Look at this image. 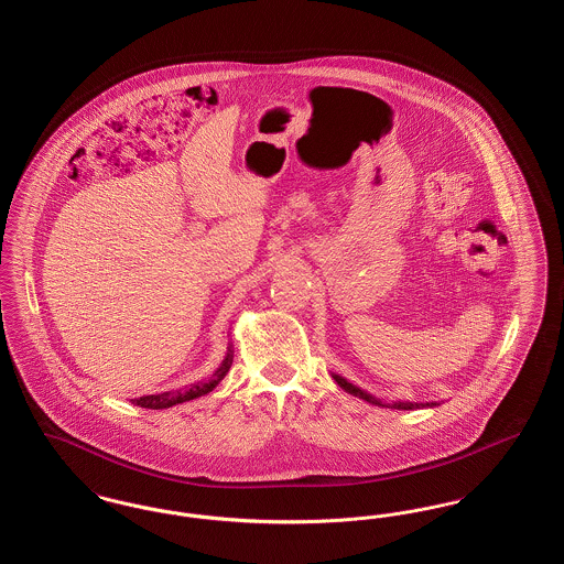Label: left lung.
Returning <instances> with one entry per match:
<instances>
[{"label":"left lung","mask_w":564,"mask_h":564,"mask_svg":"<svg viewBox=\"0 0 564 564\" xmlns=\"http://www.w3.org/2000/svg\"><path fill=\"white\" fill-rule=\"evenodd\" d=\"M332 378L336 380V384H338L340 389H345L350 395H355V398H359V400H364V402L372 403V405H378V408H391V410H421V408H435V405H440V402H410V400L384 402V400H380L378 395H372L370 391H366V389L352 384L345 376L332 372Z\"/></svg>","instance_id":"left-lung-1"}]
</instances>
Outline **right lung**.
Listing matches in <instances>:
<instances>
[{
	"label": "right lung",
	"mask_w": 564,
	"mask_h": 564,
	"mask_svg": "<svg viewBox=\"0 0 564 564\" xmlns=\"http://www.w3.org/2000/svg\"><path fill=\"white\" fill-rule=\"evenodd\" d=\"M232 357H235L232 343H228V349H226L221 364L215 368L214 375L209 376V378H203L198 382H192L188 387H182V389H175V391H162V393H154V395L134 398V400H131V403L139 405V408L164 410V408H173L177 403L192 402L196 398H203V395L212 393L215 387L224 380V376L228 375V370L232 366Z\"/></svg>",
	"instance_id": "obj_1"
}]
</instances>
